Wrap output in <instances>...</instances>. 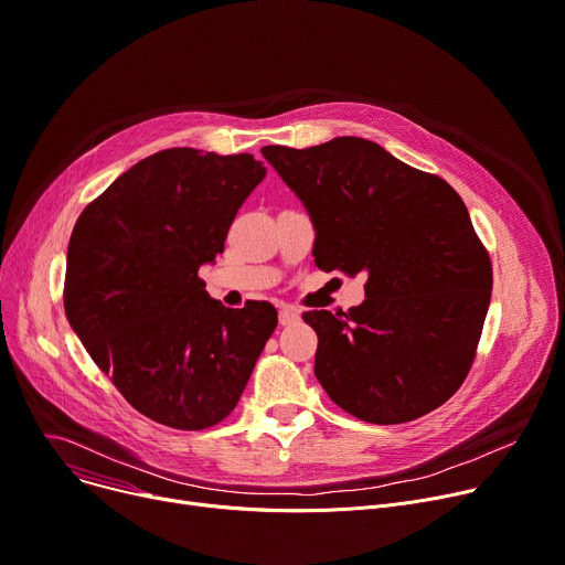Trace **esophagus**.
<instances>
[{
	"instance_id": "obj_1",
	"label": "esophagus",
	"mask_w": 565,
	"mask_h": 565,
	"mask_svg": "<svg viewBox=\"0 0 565 565\" xmlns=\"http://www.w3.org/2000/svg\"><path fill=\"white\" fill-rule=\"evenodd\" d=\"M278 321H280V326H294L300 321V312L291 306H282L278 312Z\"/></svg>"
}]
</instances>
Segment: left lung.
Wrapping results in <instances>:
<instances>
[{"instance_id":"left-lung-1","label":"left lung","mask_w":565,"mask_h":565,"mask_svg":"<svg viewBox=\"0 0 565 565\" xmlns=\"http://www.w3.org/2000/svg\"><path fill=\"white\" fill-rule=\"evenodd\" d=\"M263 156L310 212L319 269L366 274L362 306L302 315L326 394L375 425L444 405L470 371L493 287L461 196L364 138Z\"/></svg>"}]
</instances>
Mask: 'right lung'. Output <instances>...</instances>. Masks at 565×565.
Instances as JSON below:
<instances>
[{"mask_svg":"<svg viewBox=\"0 0 565 565\" xmlns=\"http://www.w3.org/2000/svg\"><path fill=\"white\" fill-rule=\"evenodd\" d=\"M265 173L250 153L164 149L124 171L76 220L67 321L119 394L156 423H222L278 326L269 302L226 308L199 278Z\"/></svg>","mask_w":565,"mask_h":565,"instance_id":"add662e5","label":"right lung"}]
</instances>
